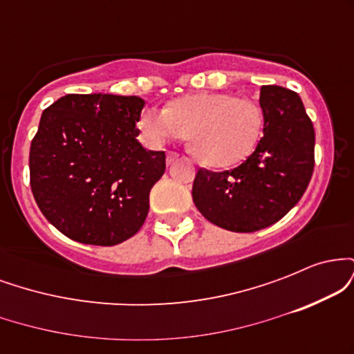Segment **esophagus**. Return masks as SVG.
Listing matches in <instances>:
<instances>
[{"label":"esophagus","instance_id":"obj_1","mask_svg":"<svg viewBox=\"0 0 354 354\" xmlns=\"http://www.w3.org/2000/svg\"><path fill=\"white\" fill-rule=\"evenodd\" d=\"M178 158H180V154H178V153H174V151H168V154H166V163H168V165H173L174 161L178 160Z\"/></svg>","mask_w":354,"mask_h":354}]
</instances>
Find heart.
Returning a JSON list of instances; mask_svg holds the SVG:
<instances>
[{
    "label": "heart",
    "mask_w": 354,
    "mask_h": 354,
    "mask_svg": "<svg viewBox=\"0 0 354 354\" xmlns=\"http://www.w3.org/2000/svg\"><path fill=\"white\" fill-rule=\"evenodd\" d=\"M145 140L161 145L189 133L191 149L205 165L228 168L254 149L263 113L254 101L233 93H198L173 101L168 108H146L138 118Z\"/></svg>",
    "instance_id": "obj_1"
}]
</instances>
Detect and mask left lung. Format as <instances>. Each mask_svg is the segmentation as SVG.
Wrapping results in <instances>:
<instances>
[{
  "mask_svg": "<svg viewBox=\"0 0 354 354\" xmlns=\"http://www.w3.org/2000/svg\"><path fill=\"white\" fill-rule=\"evenodd\" d=\"M265 126L253 154L231 171L200 168L193 201L213 225L253 233L279 221L301 200L315 168V129L298 93L261 86Z\"/></svg>",
  "mask_w": 354,
  "mask_h": 354,
  "instance_id": "1",
  "label": "left lung"
}]
</instances>
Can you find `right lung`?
<instances>
[{"label":"right lung","instance_id":"right-lung-1","mask_svg":"<svg viewBox=\"0 0 354 354\" xmlns=\"http://www.w3.org/2000/svg\"><path fill=\"white\" fill-rule=\"evenodd\" d=\"M138 96L66 95L48 106L30 148V185L44 218L64 236L113 246L136 234L165 151L136 136Z\"/></svg>","mask_w":354,"mask_h":354}]
</instances>
